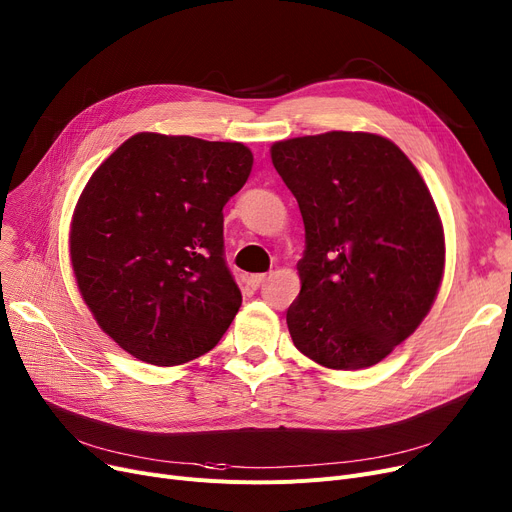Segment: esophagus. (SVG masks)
I'll return each instance as SVG.
<instances>
[{
	"label": "esophagus",
	"instance_id": "esophagus-1",
	"mask_svg": "<svg viewBox=\"0 0 512 512\" xmlns=\"http://www.w3.org/2000/svg\"><path fill=\"white\" fill-rule=\"evenodd\" d=\"M264 281H266V275H248V277H246V283H248V287H252V289H258Z\"/></svg>",
	"mask_w": 512,
	"mask_h": 512
}]
</instances>
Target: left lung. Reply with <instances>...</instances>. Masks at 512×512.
Returning <instances> with one entry per match:
<instances>
[{
  "label": "left lung",
  "instance_id": "8db88e82",
  "mask_svg": "<svg viewBox=\"0 0 512 512\" xmlns=\"http://www.w3.org/2000/svg\"><path fill=\"white\" fill-rule=\"evenodd\" d=\"M271 158L306 229L294 346L335 371L373 367L415 333L440 291L446 241L417 166L394 141L329 131L275 141Z\"/></svg>",
  "mask_w": 512,
  "mask_h": 512
}]
</instances>
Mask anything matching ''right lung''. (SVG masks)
<instances>
[{
  "instance_id": "obj_1",
  "label": "right lung",
  "mask_w": 512,
  "mask_h": 512,
  "mask_svg": "<svg viewBox=\"0 0 512 512\" xmlns=\"http://www.w3.org/2000/svg\"><path fill=\"white\" fill-rule=\"evenodd\" d=\"M237 141L137 133L87 181L70 262L93 319L131 356L175 367L212 350L241 306L223 206L252 173Z\"/></svg>"
}]
</instances>
